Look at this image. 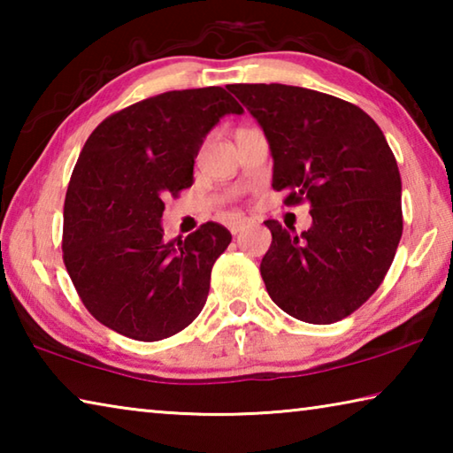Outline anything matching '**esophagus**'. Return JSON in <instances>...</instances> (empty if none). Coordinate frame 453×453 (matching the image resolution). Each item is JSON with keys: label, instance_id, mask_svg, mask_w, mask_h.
I'll return each mask as SVG.
<instances>
[{"label": "esophagus", "instance_id": "obj_1", "mask_svg": "<svg viewBox=\"0 0 453 453\" xmlns=\"http://www.w3.org/2000/svg\"><path fill=\"white\" fill-rule=\"evenodd\" d=\"M248 226H250V219L248 218H234L232 221H229V232L235 235V234H240L242 229H245Z\"/></svg>", "mask_w": 453, "mask_h": 453}]
</instances>
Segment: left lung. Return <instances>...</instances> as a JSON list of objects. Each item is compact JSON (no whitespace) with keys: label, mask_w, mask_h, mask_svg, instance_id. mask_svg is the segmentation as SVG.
Segmentation results:
<instances>
[{"label":"left lung","mask_w":453,"mask_h":453,"mask_svg":"<svg viewBox=\"0 0 453 453\" xmlns=\"http://www.w3.org/2000/svg\"><path fill=\"white\" fill-rule=\"evenodd\" d=\"M270 142L275 191L310 203L300 235L275 219L259 272L291 318L334 324L370 300L400 243L402 178L378 124L357 105L281 83H235Z\"/></svg>","instance_id":"left-lung-1"}]
</instances>
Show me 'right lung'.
<instances>
[{
	"label": "right lung",
	"mask_w": 453,
	"mask_h": 453,
	"mask_svg": "<svg viewBox=\"0 0 453 453\" xmlns=\"http://www.w3.org/2000/svg\"><path fill=\"white\" fill-rule=\"evenodd\" d=\"M243 107L224 88L165 91L111 113L88 137L64 203V264L99 324L140 342L181 332L208 300L232 242L216 221L164 240V199L194 183L203 137Z\"/></svg>",
	"instance_id": "1"
}]
</instances>
